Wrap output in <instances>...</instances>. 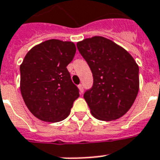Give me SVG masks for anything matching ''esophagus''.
I'll use <instances>...</instances> for the list:
<instances>
[{
  "instance_id": "esophagus-1",
  "label": "esophagus",
  "mask_w": 160,
  "mask_h": 160,
  "mask_svg": "<svg viewBox=\"0 0 160 160\" xmlns=\"http://www.w3.org/2000/svg\"><path fill=\"white\" fill-rule=\"evenodd\" d=\"M78 88H79V89H80V92H81V93H83V92H84V87H83V84H80L78 85Z\"/></svg>"
}]
</instances>
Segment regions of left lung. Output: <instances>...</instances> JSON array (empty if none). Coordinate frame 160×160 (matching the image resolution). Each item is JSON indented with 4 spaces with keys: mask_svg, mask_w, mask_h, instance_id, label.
<instances>
[{
    "mask_svg": "<svg viewBox=\"0 0 160 160\" xmlns=\"http://www.w3.org/2000/svg\"><path fill=\"white\" fill-rule=\"evenodd\" d=\"M92 73V87L84 92L93 117L111 121L122 117L133 104L139 90V68L123 47L102 37L76 44Z\"/></svg>",
    "mask_w": 160,
    "mask_h": 160,
    "instance_id": "left-lung-1",
    "label": "left lung"
}]
</instances>
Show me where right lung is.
<instances>
[{"label": "right lung", "mask_w": 160, "mask_h": 160, "mask_svg": "<svg viewBox=\"0 0 160 160\" xmlns=\"http://www.w3.org/2000/svg\"><path fill=\"white\" fill-rule=\"evenodd\" d=\"M76 51L73 42L52 39L35 45L24 58L20 65V90L37 119L56 123L69 115L80 96L67 68Z\"/></svg>", "instance_id": "1"}]
</instances>
